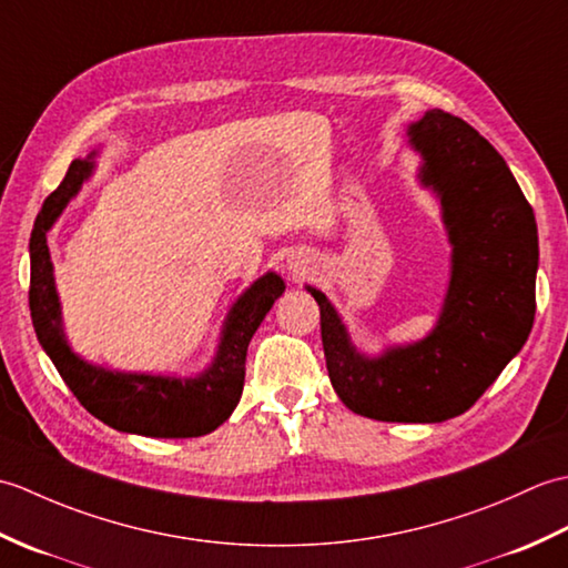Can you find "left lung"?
Wrapping results in <instances>:
<instances>
[{"label":"left lung","instance_id":"8db88e82","mask_svg":"<svg viewBox=\"0 0 568 568\" xmlns=\"http://www.w3.org/2000/svg\"><path fill=\"white\" fill-rule=\"evenodd\" d=\"M452 244V281L425 339L364 356L317 287L322 344L342 403L381 422L466 413L527 342L535 322V212L503 155L464 119L429 110L407 129Z\"/></svg>","mask_w":568,"mask_h":568}]
</instances>
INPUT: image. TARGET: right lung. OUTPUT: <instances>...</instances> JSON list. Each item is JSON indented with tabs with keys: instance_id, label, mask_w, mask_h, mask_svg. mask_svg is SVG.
Returning a JSON list of instances; mask_svg holds the SVG:
<instances>
[{
	"instance_id": "1",
	"label": "right lung",
	"mask_w": 568,
	"mask_h": 568,
	"mask_svg": "<svg viewBox=\"0 0 568 568\" xmlns=\"http://www.w3.org/2000/svg\"><path fill=\"white\" fill-rule=\"evenodd\" d=\"M94 153L98 151H92L88 159H75L70 163L63 183L45 197L41 214L36 216L29 241V307L36 336L72 395L104 425L119 432L141 434V437H202L220 427L239 405L241 390H244L248 342L275 300L283 295L285 283L281 275L271 271L261 275L236 300L224 320L220 348H216L212 366L197 378L106 371L82 361L65 342L45 234L65 204L78 195L84 180L92 175Z\"/></svg>"
}]
</instances>
